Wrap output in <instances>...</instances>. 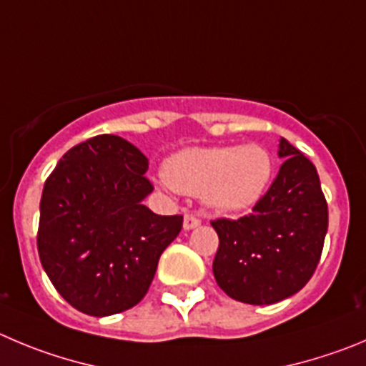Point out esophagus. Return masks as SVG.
I'll return each mask as SVG.
<instances>
[{
	"label": "esophagus",
	"instance_id": "esophagus-1",
	"mask_svg": "<svg viewBox=\"0 0 366 366\" xmlns=\"http://www.w3.org/2000/svg\"><path fill=\"white\" fill-rule=\"evenodd\" d=\"M200 224H202V220H200V217H197V214L187 213L186 217H184V229L186 231L194 229V227H199Z\"/></svg>",
	"mask_w": 366,
	"mask_h": 366
}]
</instances>
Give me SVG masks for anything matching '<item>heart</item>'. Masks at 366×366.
<instances>
[{"instance_id": "b5f03b06", "label": "heart", "mask_w": 366, "mask_h": 366, "mask_svg": "<svg viewBox=\"0 0 366 366\" xmlns=\"http://www.w3.org/2000/svg\"><path fill=\"white\" fill-rule=\"evenodd\" d=\"M272 175L271 155L260 146L191 148L166 162L167 184L187 194H202L220 211L252 206Z\"/></svg>"}]
</instances>
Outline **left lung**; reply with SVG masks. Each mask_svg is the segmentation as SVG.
<instances>
[{
  "label": "left lung",
  "mask_w": 366,
  "mask_h": 366,
  "mask_svg": "<svg viewBox=\"0 0 366 366\" xmlns=\"http://www.w3.org/2000/svg\"><path fill=\"white\" fill-rule=\"evenodd\" d=\"M283 164L251 214L211 222L218 234L213 274L227 296L271 305L302 291L323 251L329 209L314 164L280 139Z\"/></svg>",
  "instance_id": "8db88e82"
}]
</instances>
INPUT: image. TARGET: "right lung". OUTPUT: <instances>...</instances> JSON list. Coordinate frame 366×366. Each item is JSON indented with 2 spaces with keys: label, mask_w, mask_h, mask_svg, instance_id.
Wrapping results in <instances>:
<instances>
[{
  "label": "right lung",
  "mask_w": 366,
  "mask_h": 366,
  "mask_svg": "<svg viewBox=\"0 0 366 366\" xmlns=\"http://www.w3.org/2000/svg\"><path fill=\"white\" fill-rule=\"evenodd\" d=\"M148 159L117 135L74 146L43 187L37 251L44 272L74 309L110 316L148 292L182 214L160 217L142 200L153 191Z\"/></svg>",
  "instance_id": "right-lung-1"
}]
</instances>
